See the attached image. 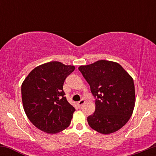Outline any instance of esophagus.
I'll list each match as a JSON object with an SVG mask.
<instances>
[{"instance_id": "1", "label": "esophagus", "mask_w": 156, "mask_h": 156, "mask_svg": "<svg viewBox=\"0 0 156 156\" xmlns=\"http://www.w3.org/2000/svg\"><path fill=\"white\" fill-rule=\"evenodd\" d=\"M84 103H85V101H84V100H81V101H80L79 102L77 103V105H78V107H80L83 105Z\"/></svg>"}]
</instances>
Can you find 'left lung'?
<instances>
[{
    "label": "left lung",
    "mask_w": 156,
    "mask_h": 156,
    "mask_svg": "<svg viewBox=\"0 0 156 156\" xmlns=\"http://www.w3.org/2000/svg\"><path fill=\"white\" fill-rule=\"evenodd\" d=\"M78 69L90 86L95 111L87 117L89 126L98 133L117 131L129 120L135 105L132 77L117 62L97 61Z\"/></svg>",
    "instance_id": "8db88e82"
}]
</instances>
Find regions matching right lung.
<instances>
[{
  "mask_svg": "<svg viewBox=\"0 0 156 156\" xmlns=\"http://www.w3.org/2000/svg\"><path fill=\"white\" fill-rule=\"evenodd\" d=\"M72 65L51 62L35 67L21 86L23 108L31 123L42 131L57 133L69 126L76 109L63 90Z\"/></svg>",
  "mask_w": 156,
  "mask_h": 156,
  "instance_id": "1",
  "label": "right lung"
}]
</instances>
